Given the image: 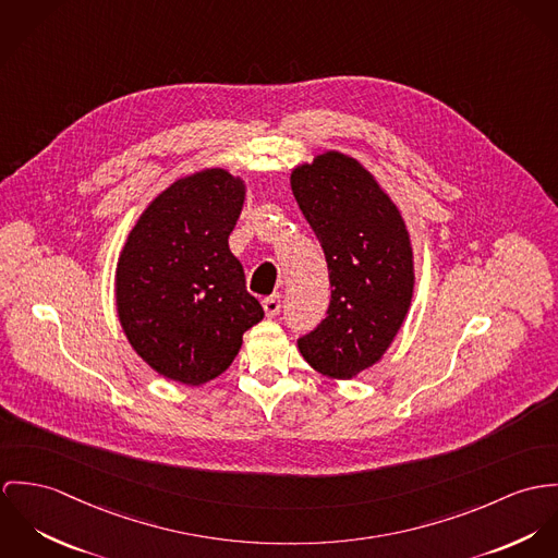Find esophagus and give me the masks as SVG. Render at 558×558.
<instances>
[{
  "label": "esophagus",
  "instance_id": "34e87169",
  "mask_svg": "<svg viewBox=\"0 0 558 558\" xmlns=\"http://www.w3.org/2000/svg\"><path fill=\"white\" fill-rule=\"evenodd\" d=\"M282 308V300H280V295H271V298H265L263 300V310H265V314L269 316V318H274L278 312Z\"/></svg>",
  "mask_w": 558,
  "mask_h": 558
}]
</instances>
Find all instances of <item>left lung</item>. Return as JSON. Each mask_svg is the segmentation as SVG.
Listing matches in <instances>:
<instances>
[{
    "mask_svg": "<svg viewBox=\"0 0 558 558\" xmlns=\"http://www.w3.org/2000/svg\"><path fill=\"white\" fill-rule=\"evenodd\" d=\"M295 201L325 252L331 300L298 340L310 366L353 378L396 338L413 298V248L398 207L353 158L327 151L291 175Z\"/></svg>",
    "mask_w": 558,
    "mask_h": 558,
    "instance_id": "obj_1",
    "label": "left lung"
}]
</instances>
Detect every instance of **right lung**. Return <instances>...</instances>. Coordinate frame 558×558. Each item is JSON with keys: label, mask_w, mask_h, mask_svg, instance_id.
Wrapping results in <instances>:
<instances>
[{"label": "right lung", "mask_w": 558, "mask_h": 558, "mask_svg": "<svg viewBox=\"0 0 558 558\" xmlns=\"http://www.w3.org/2000/svg\"><path fill=\"white\" fill-rule=\"evenodd\" d=\"M244 196L240 178L205 169L158 194L128 235L116 274L120 323L132 349L167 378H216L265 314L229 250Z\"/></svg>", "instance_id": "1"}]
</instances>
